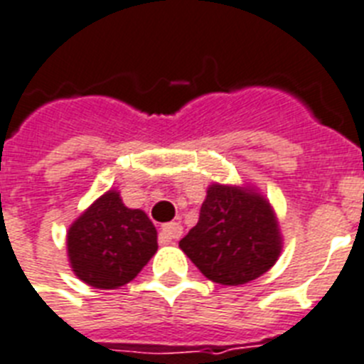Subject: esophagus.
I'll return each mask as SVG.
<instances>
[{
	"instance_id": "obj_1",
	"label": "esophagus",
	"mask_w": 364,
	"mask_h": 364,
	"mask_svg": "<svg viewBox=\"0 0 364 364\" xmlns=\"http://www.w3.org/2000/svg\"><path fill=\"white\" fill-rule=\"evenodd\" d=\"M183 233V226L179 223H168L161 228V233H159V241L161 243H172L173 239H177Z\"/></svg>"
}]
</instances>
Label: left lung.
<instances>
[{
  "mask_svg": "<svg viewBox=\"0 0 364 364\" xmlns=\"http://www.w3.org/2000/svg\"><path fill=\"white\" fill-rule=\"evenodd\" d=\"M179 247L203 277L217 284L239 286L273 267L282 237L273 208L262 194L213 183L198 224Z\"/></svg>",
  "mask_w": 364,
  "mask_h": 364,
  "instance_id": "obj_1",
  "label": "left lung"
}]
</instances>
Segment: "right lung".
Listing matches in <instances>:
<instances>
[{"instance_id":"obj_1","label":"right lung","mask_w":364,"mask_h":364,"mask_svg":"<svg viewBox=\"0 0 364 364\" xmlns=\"http://www.w3.org/2000/svg\"><path fill=\"white\" fill-rule=\"evenodd\" d=\"M156 230L141 209H129L108 191L67 232L70 267L85 284L114 289L127 284L156 252Z\"/></svg>"}]
</instances>
